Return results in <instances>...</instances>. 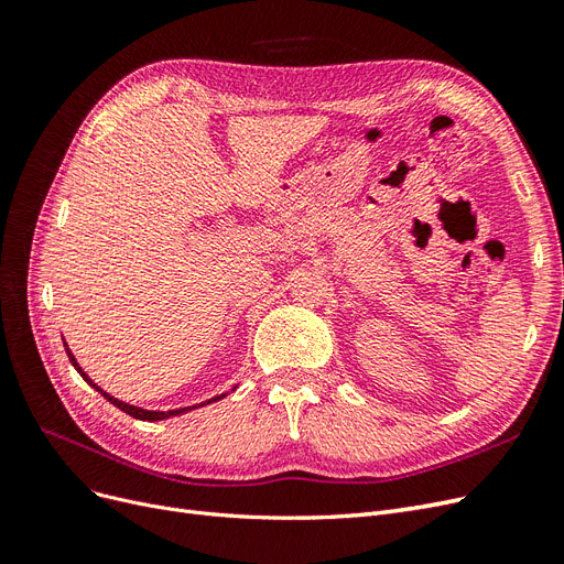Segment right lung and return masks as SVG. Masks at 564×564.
Returning a JSON list of instances; mask_svg holds the SVG:
<instances>
[{
	"instance_id": "obj_1",
	"label": "right lung",
	"mask_w": 564,
	"mask_h": 564,
	"mask_svg": "<svg viewBox=\"0 0 564 564\" xmlns=\"http://www.w3.org/2000/svg\"><path fill=\"white\" fill-rule=\"evenodd\" d=\"M63 346H65V352H67V357H70V362H73V367L79 371V377L87 381L94 390H98L100 395H104L110 404H115L117 409H122V412H127L129 416H133V419H141V421H164V419H172V416H178V414H185V412H191V409H197V406H204V404H212V402H216V400H224L228 392H220V395H216V398H212V400H204V402H199V404H193V406H181V409H169V412H160V409H143V406H133V404H129V402H122V400H117L115 395H110V392H106L104 388H100L98 383H94L91 379H89V373L84 371L82 367H79V362H77V357L73 355V350L67 348V344L63 340ZM237 388V386H235ZM232 388V390H235Z\"/></svg>"
}]
</instances>
